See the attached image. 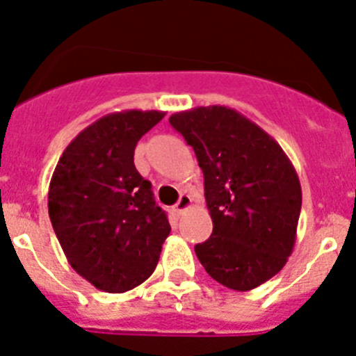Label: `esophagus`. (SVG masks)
Segmentation results:
<instances>
[{
	"mask_svg": "<svg viewBox=\"0 0 356 356\" xmlns=\"http://www.w3.org/2000/svg\"><path fill=\"white\" fill-rule=\"evenodd\" d=\"M191 207V197L189 195H181V198H179V202L175 204V212L177 214H182L184 211H188V209Z\"/></svg>",
	"mask_w": 356,
	"mask_h": 356,
	"instance_id": "obj_1",
	"label": "esophagus"
}]
</instances>
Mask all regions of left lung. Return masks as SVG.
Instances as JSON below:
<instances>
[{
	"label": "left lung",
	"mask_w": 356,
	"mask_h": 356,
	"mask_svg": "<svg viewBox=\"0 0 356 356\" xmlns=\"http://www.w3.org/2000/svg\"><path fill=\"white\" fill-rule=\"evenodd\" d=\"M204 172L212 235L195 253L212 279L249 291L274 277L293 251L302 189L267 131L234 108L212 105L170 115Z\"/></svg>",
	"instance_id": "left-lung-1"
}]
</instances>
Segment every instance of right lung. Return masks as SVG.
I'll list each match as a JSON object with an SVG mask.
<instances>
[{
	"label": "right lung",
	"mask_w": 356,
	"mask_h": 356,
	"mask_svg": "<svg viewBox=\"0 0 356 356\" xmlns=\"http://www.w3.org/2000/svg\"><path fill=\"white\" fill-rule=\"evenodd\" d=\"M165 118L122 111L82 129L59 158L49 186V218L68 264L92 286L124 293L154 272L167 214L133 163L137 142Z\"/></svg>",
	"instance_id": "add662e5"
}]
</instances>
